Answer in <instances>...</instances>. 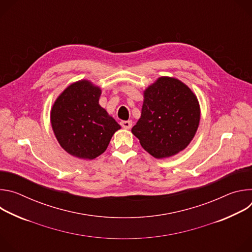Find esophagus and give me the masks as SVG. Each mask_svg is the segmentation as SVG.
Wrapping results in <instances>:
<instances>
[{
    "instance_id": "obj_1",
    "label": "esophagus",
    "mask_w": 252,
    "mask_h": 252,
    "mask_svg": "<svg viewBox=\"0 0 252 252\" xmlns=\"http://www.w3.org/2000/svg\"><path fill=\"white\" fill-rule=\"evenodd\" d=\"M121 126L124 127V128H130L132 126V122L131 121H123L121 122Z\"/></svg>"
}]
</instances>
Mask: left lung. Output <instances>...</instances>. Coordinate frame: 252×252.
Segmentation results:
<instances>
[{
  "instance_id": "1",
  "label": "left lung",
  "mask_w": 252,
  "mask_h": 252,
  "mask_svg": "<svg viewBox=\"0 0 252 252\" xmlns=\"http://www.w3.org/2000/svg\"><path fill=\"white\" fill-rule=\"evenodd\" d=\"M141 116L131 132L156 158L172 157L193 138L200 120L196 95L177 79L160 77L143 92Z\"/></svg>"
}]
</instances>
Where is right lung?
<instances>
[{
	"label": "right lung",
	"instance_id": "obj_1",
	"mask_svg": "<svg viewBox=\"0 0 252 252\" xmlns=\"http://www.w3.org/2000/svg\"><path fill=\"white\" fill-rule=\"evenodd\" d=\"M101 90L87 80L68 86L56 99L51 124L61 147L70 156L94 159L105 152L121 126L98 103Z\"/></svg>",
	"mask_w": 252,
	"mask_h": 252
}]
</instances>
